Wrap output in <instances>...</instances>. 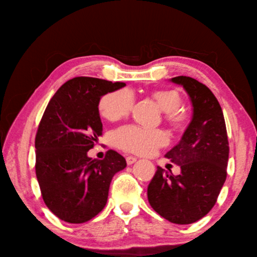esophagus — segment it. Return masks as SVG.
I'll return each mask as SVG.
<instances>
[{
  "instance_id": "1",
  "label": "esophagus",
  "mask_w": 257,
  "mask_h": 257,
  "mask_svg": "<svg viewBox=\"0 0 257 257\" xmlns=\"http://www.w3.org/2000/svg\"><path fill=\"white\" fill-rule=\"evenodd\" d=\"M136 161H137V158L134 157V156H127V157H125V162H127L128 165L134 164V163L136 162Z\"/></svg>"
}]
</instances>
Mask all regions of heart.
<instances>
[{"mask_svg":"<svg viewBox=\"0 0 257 257\" xmlns=\"http://www.w3.org/2000/svg\"><path fill=\"white\" fill-rule=\"evenodd\" d=\"M153 100L164 111V119L167 124L173 129H183L188 123L189 118L181 108L183 97L176 88H165L151 92ZM135 99L132 91L127 88L106 93L99 102V111L106 120L119 121L128 116L134 108ZM115 146L124 152L149 155L164 147L169 142L166 134L160 129H145L138 125H127L119 129L114 134Z\"/></svg>","mask_w":257,"mask_h":257,"instance_id":"obj_1","label":"heart"}]
</instances>
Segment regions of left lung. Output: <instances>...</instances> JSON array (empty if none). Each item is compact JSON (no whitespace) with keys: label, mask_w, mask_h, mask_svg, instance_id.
Wrapping results in <instances>:
<instances>
[{"label":"left lung","mask_w":257,"mask_h":257,"mask_svg":"<svg viewBox=\"0 0 257 257\" xmlns=\"http://www.w3.org/2000/svg\"><path fill=\"white\" fill-rule=\"evenodd\" d=\"M172 82L184 87L193 106L192 120L181 142L165 155L181 167V174L157 166L147 197L166 220L188 225L216 204L227 177L229 143L221 106L210 88L189 76H176Z\"/></svg>","instance_id":"left-lung-1"}]
</instances>
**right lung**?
Wrapping results in <instances>:
<instances>
[{
  "label": "right lung",
  "mask_w": 257,
  "mask_h": 257,
  "mask_svg": "<svg viewBox=\"0 0 257 257\" xmlns=\"http://www.w3.org/2000/svg\"><path fill=\"white\" fill-rule=\"evenodd\" d=\"M122 82L74 77L51 97L36 134V175L46 206L62 220L83 223L104 208L113 175L127 166L110 149L103 160L87 152L102 136L101 96Z\"/></svg>",
  "instance_id": "obj_1"
}]
</instances>
